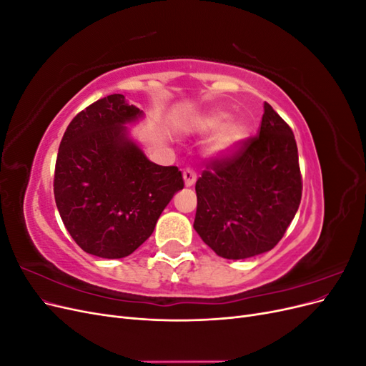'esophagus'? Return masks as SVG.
Instances as JSON below:
<instances>
[{
    "label": "esophagus",
    "mask_w": 366,
    "mask_h": 366,
    "mask_svg": "<svg viewBox=\"0 0 366 366\" xmlns=\"http://www.w3.org/2000/svg\"><path fill=\"white\" fill-rule=\"evenodd\" d=\"M183 180H184V186H186V187L194 186L195 182H197V174H195V171L191 169V168L184 169V171H183Z\"/></svg>",
    "instance_id": "1"
}]
</instances>
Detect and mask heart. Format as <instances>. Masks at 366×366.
<instances>
[{"instance_id":"1","label":"heart","mask_w":366,"mask_h":366,"mask_svg":"<svg viewBox=\"0 0 366 366\" xmlns=\"http://www.w3.org/2000/svg\"><path fill=\"white\" fill-rule=\"evenodd\" d=\"M183 127L195 134L214 132L207 143L206 152L207 156L215 159L230 156L249 136V129L242 122L230 120V114L219 108L209 109V112L186 120Z\"/></svg>"}]
</instances>
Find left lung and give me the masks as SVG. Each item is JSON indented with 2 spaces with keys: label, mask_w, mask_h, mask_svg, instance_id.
<instances>
[{
  "label": "left lung",
  "mask_w": 366,
  "mask_h": 366,
  "mask_svg": "<svg viewBox=\"0 0 366 366\" xmlns=\"http://www.w3.org/2000/svg\"><path fill=\"white\" fill-rule=\"evenodd\" d=\"M194 229L218 257L246 259L272 250L302 195L290 127L265 102L259 136L215 160L197 180Z\"/></svg>",
  "instance_id": "8db88e82"
}]
</instances>
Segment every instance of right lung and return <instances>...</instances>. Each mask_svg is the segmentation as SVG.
<instances>
[{
	"mask_svg": "<svg viewBox=\"0 0 366 366\" xmlns=\"http://www.w3.org/2000/svg\"><path fill=\"white\" fill-rule=\"evenodd\" d=\"M143 117L124 94H109L77 114L61 140L54 202L76 244L99 258L140 247L184 186L177 166L152 163L131 137L127 127Z\"/></svg>",
	"mask_w": 366,
	"mask_h": 366,
	"instance_id": "right-lung-1",
	"label": "right lung"
}]
</instances>
